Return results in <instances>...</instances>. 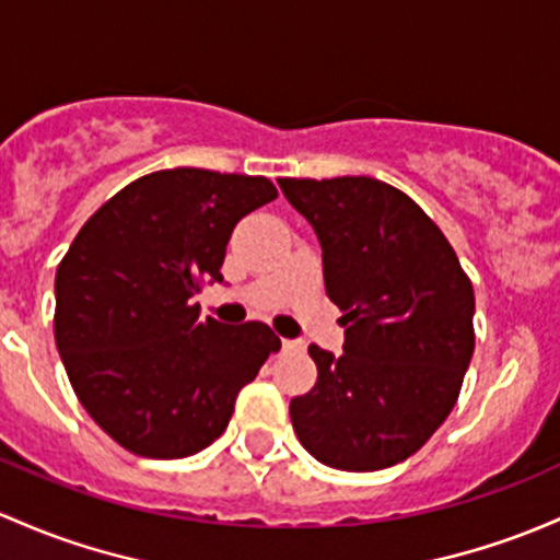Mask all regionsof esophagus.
<instances>
[{
	"label": "esophagus",
	"instance_id": "1",
	"mask_svg": "<svg viewBox=\"0 0 560 560\" xmlns=\"http://www.w3.org/2000/svg\"><path fill=\"white\" fill-rule=\"evenodd\" d=\"M281 349H284V351H300V349H303V343H300V340L284 338V340H281Z\"/></svg>",
	"mask_w": 560,
	"mask_h": 560
}]
</instances>
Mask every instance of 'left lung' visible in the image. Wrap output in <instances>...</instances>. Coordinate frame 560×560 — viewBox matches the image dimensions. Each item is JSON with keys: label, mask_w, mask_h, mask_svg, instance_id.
<instances>
[{"label": "left lung", "mask_w": 560, "mask_h": 560, "mask_svg": "<svg viewBox=\"0 0 560 560\" xmlns=\"http://www.w3.org/2000/svg\"><path fill=\"white\" fill-rule=\"evenodd\" d=\"M322 244L343 354L311 343L319 378L290 402L303 448L343 472L413 456L448 419L475 351V292L443 231L370 176L279 179Z\"/></svg>", "instance_id": "8db88e82"}]
</instances>
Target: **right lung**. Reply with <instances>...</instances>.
Segmentation results:
<instances>
[{
  "label": "right lung",
  "instance_id": "right-lung-1",
  "mask_svg": "<svg viewBox=\"0 0 560 560\" xmlns=\"http://www.w3.org/2000/svg\"><path fill=\"white\" fill-rule=\"evenodd\" d=\"M279 196L265 176L166 168L112 196L56 270V346L91 419L126 451L185 458L225 432L235 397L281 340L231 327L192 295L222 281L241 217Z\"/></svg>",
  "mask_w": 560,
  "mask_h": 560
}]
</instances>
